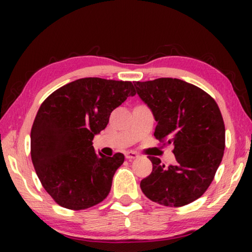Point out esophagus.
I'll return each mask as SVG.
<instances>
[{"label": "esophagus", "mask_w": 252, "mask_h": 252, "mask_svg": "<svg viewBox=\"0 0 252 252\" xmlns=\"http://www.w3.org/2000/svg\"><path fill=\"white\" fill-rule=\"evenodd\" d=\"M125 156L128 160H133V159H135V158L139 157V154H136L135 151H127V153L125 154Z\"/></svg>", "instance_id": "1"}]
</instances>
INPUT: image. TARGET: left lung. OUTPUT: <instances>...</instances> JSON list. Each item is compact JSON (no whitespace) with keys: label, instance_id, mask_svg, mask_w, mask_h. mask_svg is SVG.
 Returning <instances> with one entry per match:
<instances>
[{"label":"left lung","instance_id":"8db88e82","mask_svg":"<svg viewBox=\"0 0 252 252\" xmlns=\"http://www.w3.org/2000/svg\"><path fill=\"white\" fill-rule=\"evenodd\" d=\"M134 86L157 122L155 137L173 144L175 156L168 166L149 156L153 172L140 187L160 205H187L204 194L221 163L225 124L219 106L208 93L180 79L135 81Z\"/></svg>","mask_w":252,"mask_h":252}]
</instances>
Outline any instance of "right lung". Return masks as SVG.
<instances>
[{"label":"right lung","mask_w":252,"mask_h":252,"mask_svg":"<svg viewBox=\"0 0 252 252\" xmlns=\"http://www.w3.org/2000/svg\"><path fill=\"white\" fill-rule=\"evenodd\" d=\"M135 95L130 81L82 78L41 104L31 130V157L43 188L58 205L85 210L109 195L125 156L96 154L93 139L111 112Z\"/></svg>","instance_id":"add662e5"}]
</instances>
